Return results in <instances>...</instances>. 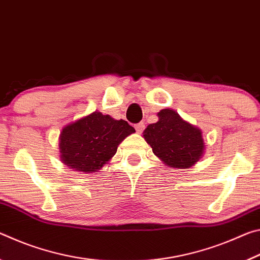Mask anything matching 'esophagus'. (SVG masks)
<instances>
[{
	"mask_svg": "<svg viewBox=\"0 0 260 260\" xmlns=\"http://www.w3.org/2000/svg\"><path fill=\"white\" fill-rule=\"evenodd\" d=\"M135 129L138 133H142V132L144 131V127H146V125H144V122H139V124H136L135 126Z\"/></svg>",
	"mask_w": 260,
	"mask_h": 260,
	"instance_id": "34e87169",
	"label": "esophagus"
}]
</instances>
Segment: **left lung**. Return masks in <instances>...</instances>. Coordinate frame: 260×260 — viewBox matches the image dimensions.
<instances>
[{
    "mask_svg": "<svg viewBox=\"0 0 260 260\" xmlns=\"http://www.w3.org/2000/svg\"><path fill=\"white\" fill-rule=\"evenodd\" d=\"M158 117L159 120L143 132L152 152L166 165L177 169H188L199 161L204 151L202 132L173 110H160Z\"/></svg>",
    "mask_w": 260,
    "mask_h": 260,
    "instance_id": "1",
    "label": "left lung"
}]
</instances>
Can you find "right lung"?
<instances>
[{
    "mask_svg": "<svg viewBox=\"0 0 260 260\" xmlns=\"http://www.w3.org/2000/svg\"><path fill=\"white\" fill-rule=\"evenodd\" d=\"M134 132L126 120H114L95 111L64 127L59 138L60 158L74 171L96 172L114 156L121 141Z\"/></svg>",
    "mask_w": 260,
    "mask_h": 260,
    "instance_id": "right-lung-1",
    "label": "right lung"
}]
</instances>
